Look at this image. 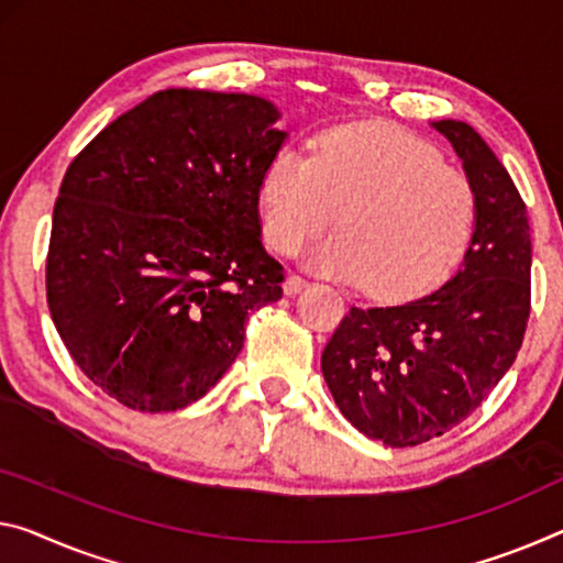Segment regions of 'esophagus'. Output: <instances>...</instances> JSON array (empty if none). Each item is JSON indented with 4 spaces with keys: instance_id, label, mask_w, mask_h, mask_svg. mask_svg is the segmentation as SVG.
Here are the masks:
<instances>
[{
    "instance_id": "34e87169",
    "label": "esophagus",
    "mask_w": 563,
    "mask_h": 563,
    "mask_svg": "<svg viewBox=\"0 0 563 563\" xmlns=\"http://www.w3.org/2000/svg\"><path fill=\"white\" fill-rule=\"evenodd\" d=\"M307 287H309L307 279H301L299 274H289L287 282H284V294H287V297H294V294H299L301 289H307Z\"/></svg>"
}]
</instances>
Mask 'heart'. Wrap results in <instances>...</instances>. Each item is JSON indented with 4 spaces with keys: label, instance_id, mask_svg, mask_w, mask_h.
<instances>
[{
    "label": "heart",
    "instance_id": "heart-1",
    "mask_svg": "<svg viewBox=\"0 0 563 563\" xmlns=\"http://www.w3.org/2000/svg\"><path fill=\"white\" fill-rule=\"evenodd\" d=\"M258 201L264 239L279 254L299 252L336 221L340 236L314 249L309 264L383 301L426 297L451 279L478 213L463 170L379 123L334 128L311 158L294 148L274 153Z\"/></svg>",
    "mask_w": 563,
    "mask_h": 563
}]
</instances>
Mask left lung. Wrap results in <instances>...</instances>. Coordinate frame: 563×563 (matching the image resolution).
<instances>
[{"label": "left lung", "mask_w": 563, "mask_h": 563, "mask_svg": "<svg viewBox=\"0 0 563 563\" xmlns=\"http://www.w3.org/2000/svg\"><path fill=\"white\" fill-rule=\"evenodd\" d=\"M430 125L451 141L478 203L461 269L408 305L352 307L322 352L336 408L390 448L428 443L468 418L514 365L531 311L523 198L468 123Z\"/></svg>", "instance_id": "left-lung-1"}]
</instances>
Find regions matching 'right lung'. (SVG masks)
Instances as JSON below:
<instances>
[{"label": "right lung", "mask_w": 563, "mask_h": 563, "mask_svg": "<svg viewBox=\"0 0 563 563\" xmlns=\"http://www.w3.org/2000/svg\"><path fill=\"white\" fill-rule=\"evenodd\" d=\"M256 95L170 88L128 110L67 168L52 213L47 305L85 375L125 408L196 402L282 299L258 188L287 133Z\"/></svg>", "instance_id": "add662e5"}]
</instances>
